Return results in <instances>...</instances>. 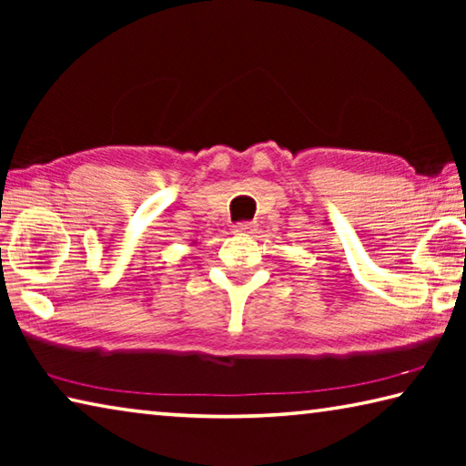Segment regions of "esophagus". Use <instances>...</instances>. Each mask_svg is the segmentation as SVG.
Wrapping results in <instances>:
<instances>
[{"mask_svg":"<svg viewBox=\"0 0 466 466\" xmlns=\"http://www.w3.org/2000/svg\"><path fill=\"white\" fill-rule=\"evenodd\" d=\"M232 232H234V234H252V232H255V224L240 222V224H236V226L232 228Z\"/></svg>","mask_w":466,"mask_h":466,"instance_id":"esophagus-1","label":"esophagus"}]
</instances>
